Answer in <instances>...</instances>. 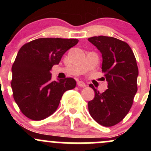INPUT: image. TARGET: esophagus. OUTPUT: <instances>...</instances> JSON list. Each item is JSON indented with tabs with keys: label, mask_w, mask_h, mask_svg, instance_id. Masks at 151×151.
<instances>
[{
	"label": "esophagus",
	"mask_w": 151,
	"mask_h": 151,
	"mask_svg": "<svg viewBox=\"0 0 151 151\" xmlns=\"http://www.w3.org/2000/svg\"><path fill=\"white\" fill-rule=\"evenodd\" d=\"M77 85L79 86H80V87H85L86 86L85 83L84 82V81H77Z\"/></svg>",
	"instance_id": "esophagus-1"
}]
</instances>
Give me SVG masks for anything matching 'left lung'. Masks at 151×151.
<instances>
[{"label": "left lung", "mask_w": 151, "mask_h": 151, "mask_svg": "<svg viewBox=\"0 0 151 151\" xmlns=\"http://www.w3.org/2000/svg\"><path fill=\"white\" fill-rule=\"evenodd\" d=\"M102 54V72H104L108 89L94 91L93 100L88 102L91 116L106 127L119 124L132 106L137 92L138 69L132 50L127 43L117 38L95 36L88 39Z\"/></svg>", "instance_id": "left-lung-1"}]
</instances>
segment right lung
I'll return each mask as SVG.
<instances>
[{"mask_svg": "<svg viewBox=\"0 0 151 151\" xmlns=\"http://www.w3.org/2000/svg\"><path fill=\"white\" fill-rule=\"evenodd\" d=\"M78 42L77 39L39 38L21 47L12 66L11 87L15 101L26 117L40 121L50 116L63 93L75 87L73 78L52 81L50 71Z\"/></svg>", "mask_w": 151, "mask_h": 151, "instance_id": "1", "label": "right lung"}]
</instances>
